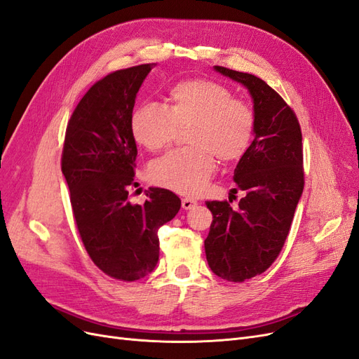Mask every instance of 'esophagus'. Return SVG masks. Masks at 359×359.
Here are the masks:
<instances>
[{
	"label": "esophagus",
	"mask_w": 359,
	"mask_h": 359,
	"mask_svg": "<svg viewBox=\"0 0 359 359\" xmlns=\"http://www.w3.org/2000/svg\"><path fill=\"white\" fill-rule=\"evenodd\" d=\"M196 204H198V203H196V201L192 200V198H183V200H182V207H183L184 210L194 209V207H195Z\"/></svg>",
	"instance_id": "obj_1"
}]
</instances>
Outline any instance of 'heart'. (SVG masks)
Returning a JSON list of instances; mask_svg holds the SVG:
<instances>
[{"instance_id":"heart-1","label":"heart","mask_w":359,"mask_h":359,"mask_svg":"<svg viewBox=\"0 0 359 359\" xmlns=\"http://www.w3.org/2000/svg\"><path fill=\"white\" fill-rule=\"evenodd\" d=\"M168 95L170 107L159 101L138 106L131 130L138 144L156 152L172 142L179 126L194 123L189 133L194 147L175 149L155 159L149 167V177L159 187L196 195L215 175V154L231 163L248 152L255 116L245 101L236 100L226 86L213 80H182Z\"/></svg>"}]
</instances>
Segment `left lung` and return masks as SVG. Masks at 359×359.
I'll use <instances>...</instances> for the list:
<instances>
[{
	"instance_id": "8db88e82",
	"label": "left lung",
	"mask_w": 359,
	"mask_h": 359,
	"mask_svg": "<svg viewBox=\"0 0 359 359\" xmlns=\"http://www.w3.org/2000/svg\"><path fill=\"white\" fill-rule=\"evenodd\" d=\"M213 68L249 90L255 131L234 170L237 189L246 192L237 209L205 203L213 215L205 258L221 279L245 282L267 270L285 245L304 188L303 137L292 109L262 79Z\"/></svg>"
}]
</instances>
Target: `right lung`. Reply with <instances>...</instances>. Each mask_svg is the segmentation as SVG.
I'll list each match as a JSON object with an SVG mask.
<instances>
[{
  "label": "right lung",
  "mask_w": 359,
  "mask_h": 359,
  "mask_svg": "<svg viewBox=\"0 0 359 359\" xmlns=\"http://www.w3.org/2000/svg\"><path fill=\"white\" fill-rule=\"evenodd\" d=\"M155 65L118 70L92 86L72 114L62 150V175L85 249L101 271L125 282L155 270L158 229L182 204L161 188H149L143 205L128 200L137 158L133 109Z\"/></svg>",
  "instance_id": "right-lung-1"
}]
</instances>
